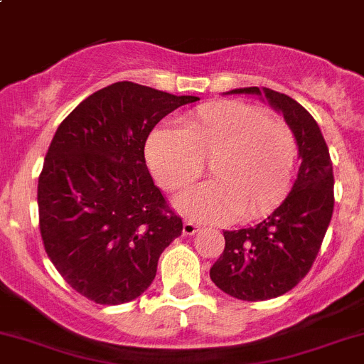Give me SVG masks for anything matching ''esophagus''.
Masks as SVG:
<instances>
[{
  "instance_id": "34e87169",
  "label": "esophagus",
  "mask_w": 364,
  "mask_h": 364,
  "mask_svg": "<svg viewBox=\"0 0 364 364\" xmlns=\"http://www.w3.org/2000/svg\"><path fill=\"white\" fill-rule=\"evenodd\" d=\"M199 231V225L196 224V222H185V224H183V235L185 236H192V235H196V232Z\"/></svg>"
}]
</instances>
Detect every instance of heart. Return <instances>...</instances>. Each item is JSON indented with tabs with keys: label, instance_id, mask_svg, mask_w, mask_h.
I'll use <instances>...</instances> for the list:
<instances>
[{
	"label": "heart",
	"instance_id": "obj_1",
	"mask_svg": "<svg viewBox=\"0 0 364 364\" xmlns=\"http://www.w3.org/2000/svg\"><path fill=\"white\" fill-rule=\"evenodd\" d=\"M299 158L294 129L242 101H217L149 135L146 160L167 192H183L210 167L211 181L186 192L178 208L193 220H256L290 193Z\"/></svg>",
	"mask_w": 364,
	"mask_h": 364
}]
</instances>
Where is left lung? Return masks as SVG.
<instances>
[{"instance_id":"8db88e82","label":"left lung","mask_w":364,"mask_h":364,"mask_svg":"<svg viewBox=\"0 0 364 364\" xmlns=\"http://www.w3.org/2000/svg\"><path fill=\"white\" fill-rule=\"evenodd\" d=\"M231 94H257V87ZM264 97L294 129L299 144L297 179L270 217L254 228L224 231L225 247L210 270L222 291L240 301H267L297 287L313 267L334 210V176L318 124L287 94L263 88Z\"/></svg>"}]
</instances>
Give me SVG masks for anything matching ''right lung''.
<instances>
[{"instance_id":"obj_1","label":"right lung","mask_w":364,"mask_h":364,"mask_svg":"<svg viewBox=\"0 0 364 364\" xmlns=\"http://www.w3.org/2000/svg\"><path fill=\"white\" fill-rule=\"evenodd\" d=\"M196 96L117 81L81 101L56 129L38 176V228L70 288L124 304L153 283L160 254L183 231L144 156L154 126Z\"/></svg>"}]
</instances>
